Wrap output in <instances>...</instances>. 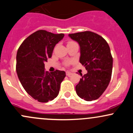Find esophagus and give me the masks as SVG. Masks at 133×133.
<instances>
[{"mask_svg":"<svg viewBox=\"0 0 133 133\" xmlns=\"http://www.w3.org/2000/svg\"><path fill=\"white\" fill-rule=\"evenodd\" d=\"M72 75V73L71 72H69V71H67L66 72V75L68 76H69V77H70Z\"/></svg>","mask_w":133,"mask_h":133,"instance_id":"1","label":"esophagus"}]
</instances>
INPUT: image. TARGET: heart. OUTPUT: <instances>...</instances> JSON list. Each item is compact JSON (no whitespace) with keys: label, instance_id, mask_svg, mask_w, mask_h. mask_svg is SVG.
<instances>
[{"label":"heart","instance_id":"obj_1","mask_svg":"<svg viewBox=\"0 0 133 133\" xmlns=\"http://www.w3.org/2000/svg\"><path fill=\"white\" fill-rule=\"evenodd\" d=\"M74 43V42H72V41H70V42H69V43ZM69 62H67V64H69Z\"/></svg>","mask_w":133,"mask_h":133}]
</instances>
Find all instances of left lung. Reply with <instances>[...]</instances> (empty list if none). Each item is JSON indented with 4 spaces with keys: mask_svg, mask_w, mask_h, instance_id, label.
<instances>
[{
    "mask_svg": "<svg viewBox=\"0 0 133 133\" xmlns=\"http://www.w3.org/2000/svg\"><path fill=\"white\" fill-rule=\"evenodd\" d=\"M79 44V62L87 73L76 85V94L87 101L97 99L105 91L111 77L113 58L108 44L103 37L90 31L69 34Z\"/></svg>",
    "mask_w": 133,
    "mask_h": 133,
    "instance_id": "1",
    "label": "left lung"
}]
</instances>
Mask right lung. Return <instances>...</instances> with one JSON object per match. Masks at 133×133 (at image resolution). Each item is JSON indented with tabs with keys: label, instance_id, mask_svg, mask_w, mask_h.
Listing matches in <instances>:
<instances>
[{
	"label": "right lung",
	"instance_id": "1",
	"mask_svg": "<svg viewBox=\"0 0 133 133\" xmlns=\"http://www.w3.org/2000/svg\"><path fill=\"white\" fill-rule=\"evenodd\" d=\"M64 34H55L37 30L23 41L16 54V72L25 91L41 103H47L59 93L61 83L65 76L64 71H44V62L51 58L56 44Z\"/></svg>",
	"mask_w": 133,
	"mask_h": 133
}]
</instances>
